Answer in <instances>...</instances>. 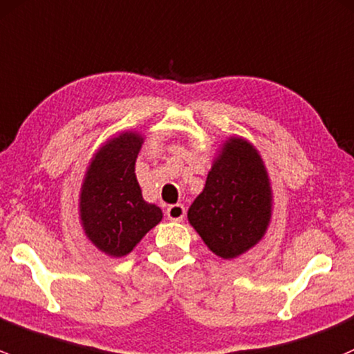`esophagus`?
Returning a JSON list of instances; mask_svg holds the SVG:
<instances>
[{
  "instance_id": "1",
  "label": "esophagus",
  "mask_w": 354,
  "mask_h": 354,
  "mask_svg": "<svg viewBox=\"0 0 354 354\" xmlns=\"http://www.w3.org/2000/svg\"><path fill=\"white\" fill-rule=\"evenodd\" d=\"M185 216V207L182 204H172L167 207V218L172 221H182Z\"/></svg>"
}]
</instances>
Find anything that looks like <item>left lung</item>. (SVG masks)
Here are the masks:
<instances>
[{
	"mask_svg": "<svg viewBox=\"0 0 354 354\" xmlns=\"http://www.w3.org/2000/svg\"><path fill=\"white\" fill-rule=\"evenodd\" d=\"M271 211V182L261 155L243 138H228L189 207V223L211 252L233 259L264 236Z\"/></svg>",
	"mask_w": 354,
	"mask_h": 354,
	"instance_id": "left-lung-1",
	"label": "left lung"
}]
</instances>
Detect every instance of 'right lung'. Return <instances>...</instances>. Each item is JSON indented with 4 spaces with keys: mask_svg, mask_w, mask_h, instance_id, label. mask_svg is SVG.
Here are the masks:
<instances>
[{
    "mask_svg": "<svg viewBox=\"0 0 354 354\" xmlns=\"http://www.w3.org/2000/svg\"><path fill=\"white\" fill-rule=\"evenodd\" d=\"M145 138L126 131L105 141L90 162L80 192V220L90 242L111 257L127 256L162 221L147 203L134 165Z\"/></svg>",
    "mask_w": 354,
    "mask_h": 354,
    "instance_id": "right-lung-1",
    "label": "right lung"
}]
</instances>
